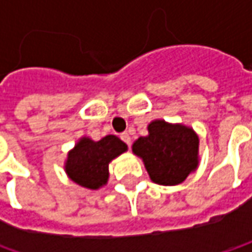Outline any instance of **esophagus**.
I'll use <instances>...</instances> for the list:
<instances>
[{
  "mask_svg": "<svg viewBox=\"0 0 252 252\" xmlns=\"http://www.w3.org/2000/svg\"><path fill=\"white\" fill-rule=\"evenodd\" d=\"M121 139H122V140H123V141H125V143H126V144H127L129 147H130L131 139H130V136H129L127 133H122V134H121Z\"/></svg>",
  "mask_w": 252,
  "mask_h": 252,
  "instance_id": "1",
  "label": "esophagus"
}]
</instances>
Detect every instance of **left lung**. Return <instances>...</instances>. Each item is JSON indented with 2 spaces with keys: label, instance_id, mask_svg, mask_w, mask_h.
<instances>
[{
  "label": "left lung",
  "instance_id": "obj_1",
  "mask_svg": "<svg viewBox=\"0 0 252 252\" xmlns=\"http://www.w3.org/2000/svg\"><path fill=\"white\" fill-rule=\"evenodd\" d=\"M199 139L196 133L182 125L154 121L149 136L139 137L133 153L143 158L153 182L177 185L198 167Z\"/></svg>",
  "mask_w": 252,
  "mask_h": 252
}]
</instances>
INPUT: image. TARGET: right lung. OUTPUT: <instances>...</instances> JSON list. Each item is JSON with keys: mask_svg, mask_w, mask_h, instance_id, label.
<instances>
[{"mask_svg": "<svg viewBox=\"0 0 252 252\" xmlns=\"http://www.w3.org/2000/svg\"><path fill=\"white\" fill-rule=\"evenodd\" d=\"M126 150L127 146L113 134L105 136L99 141L84 137L68 153L65 172L78 185L98 189L108 181L109 162Z\"/></svg>", "mask_w": 252, "mask_h": 252, "instance_id": "add662e5", "label": "right lung"}]
</instances>
